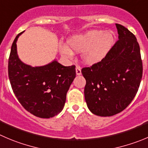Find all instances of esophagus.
<instances>
[{"label":"esophagus","mask_w":148,"mask_h":148,"mask_svg":"<svg viewBox=\"0 0 148 148\" xmlns=\"http://www.w3.org/2000/svg\"><path fill=\"white\" fill-rule=\"evenodd\" d=\"M76 74H77V75H78V76L81 75L82 71H81V68H80L79 66L76 67Z\"/></svg>","instance_id":"34e87169"}]
</instances>
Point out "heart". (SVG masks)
Here are the masks:
<instances>
[{"label": "heart", "mask_w": 148, "mask_h": 148, "mask_svg": "<svg viewBox=\"0 0 148 148\" xmlns=\"http://www.w3.org/2000/svg\"><path fill=\"white\" fill-rule=\"evenodd\" d=\"M114 34L111 31L90 30L82 34L73 35L64 45L61 53L64 56L72 57L74 52L82 53V61L87 65L100 62L110 51L114 43Z\"/></svg>", "instance_id": "heart-1"}]
</instances>
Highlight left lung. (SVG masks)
<instances>
[{
	"label": "left lung",
	"mask_w": 148,
	"mask_h": 148,
	"mask_svg": "<svg viewBox=\"0 0 148 148\" xmlns=\"http://www.w3.org/2000/svg\"><path fill=\"white\" fill-rule=\"evenodd\" d=\"M116 26L119 40L101 61L82 69L86 79L87 106L100 116H111L124 110L135 97L143 77L137 38L124 26Z\"/></svg>",
	"instance_id": "1"
}]
</instances>
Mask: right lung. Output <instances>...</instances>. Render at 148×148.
Wrapping results in <instances>:
<instances>
[{"instance_id":"1","label":"right lung","mask_w":148,"mask_h":148,"mask_svg":"<svg viewBox=\"0 0 148 148\" xmlns=\"http://www.w3.org/2000/svg\"><path fill=\"white\" fill-rule=\"evenodd\" d=\"M14 39L8 59V77L11 87L21 106L39 118L58 115L65 105L66 93L76 77L75 66H64L52 62L32 67L23 63L17 54Z\"/></svg>"}]
</instances>
